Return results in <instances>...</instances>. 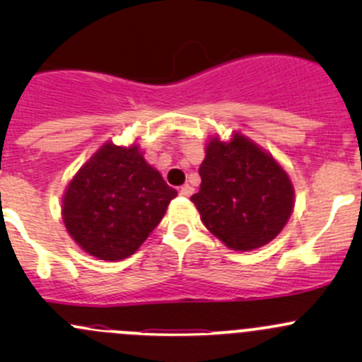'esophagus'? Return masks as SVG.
Listing matches in <instances>:
<instances>
[{"label":"esophagus","instance_id":"esophagus-1","mask_svg":"<svg viewBox=\"0 0 362 362\" xmlns=\"http://www.w3.org/2000/svg\"><path fill=\"white\" fill-rule=\"evenodd\" d=\"M192 192H194V189H192L189 184L182 185V187H180V196H184V198H189V196H192Z\"/></svg>","mask_w":362,"mask_h":362}]
</instances>
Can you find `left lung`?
Listing matches in <instances>:
<instances>
[{
  "instance_id": "1",
  "label": "left lung",
  "mask_w": 362,
  "mask_h": 362,
  "mask_svg": "<svg viewBox=\"0 0 362 362\" xmlns=\"http://www.w3.org/2000/svg\"><path fill=\"white\" fill-rule=\"evenodd\" d=\"M199 177L191 202L204 228L231 250L249 252L275 240L294 210L289 173L240 131L229 140H208Z\"/></svg>"
}]
</instances>
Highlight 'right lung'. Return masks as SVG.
I'll return each instance as SVG.
<instances>
[{
	"instance_id": "add662e5",
	"label": "right lung",
	"mask_w": 362,
	"mask_h": 362,
	"mask_svg": "<svg viewBox=\"0 0 362 362\" xmlns=\"http://www.w3.org/2000/svg\"><path fill=\"white\" fill-rule=\"evenodd\" d=\"M175 196L136 144L107 141L68 182L61 215L80 249L101 261H122L158 228Z\"/></svg>"
}]
</instances>
